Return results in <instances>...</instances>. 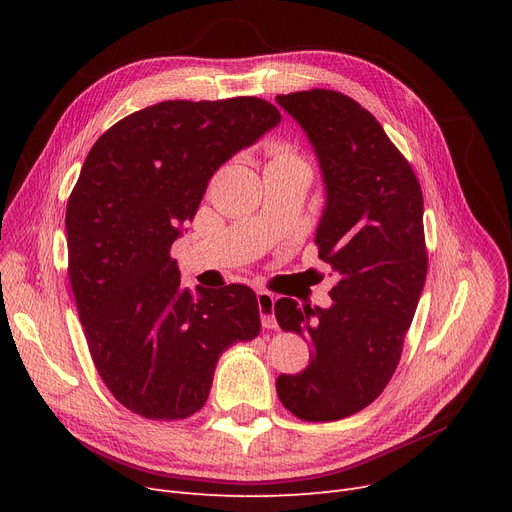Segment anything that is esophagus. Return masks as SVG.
Here are the masks:
<instances>
[{
    "label": "esophagus",
    "instance_id": "obj_1",
    "mask_svg": "<svg viewBox=\"0 0 512 512\" xmlns=\"http://www.w3.org/2000/svg\"><path fill=\"white\" fill-rule=\"evenodd\" d=\"M274 303H276V297L272 292L257 290V305H259V315H261L263 328H270V330L278 328V321H276V315H274Z\"/></svg>",
    "mask_w": 512,
    "mask_h": 512
}]
</instances>
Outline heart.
Returning a JSON list of instances; mask_svg holds the SVG:
<instances>
[{
    "instance_id": "obj_1",
    "label": "heart",
    "mask_w": 512,
    "mask_h": 512,
    "mask_svg": "<svg viewBox=\"0 0 512 512\" xmlns=\"http://www.w3.org/2000/svg\"><path fill=\"white\" fill-rule=\"evenodd\" d=\"M270 155H272V164H280V161H303L292 145L280 143V141L270 145Z\"/></svg>"
}]
</instances>
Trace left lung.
<instances>
[{
    "label": "left lung",
    "instance_id": "obj_1",
    "mask_svg": "<svg viewBox=\"0 0 512 512\" xmlns=\"http://www.w3.org/2000/svg\"><path fill=\"white\" fill-rule=\"evenodd\" d=\"M319 161L326 207L319 259L338 282L332 307L274 305L282 330L311 344V361L276 382L282 405L305 421H336L378 398L400 361L427 276L423 195L409 161L355 99L311 89L278 95Z\"/></svg>",
    "mask_w": 512,
    "mask_h": 512
}]
</instances>
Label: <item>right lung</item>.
<instances>
[{
    "instance_id": "add662e5",
    "label": "right lung",
    "mask_w": 512,
    "mask_h": 512,
    "mask_svg": "<svg viewBox=\"0 0 512 512\" xmlns=\"http://www.w3.org/2000/svg\"><path fill=\"white\" fill-rule=\"evenodd\" d=\"M280 120L257 97L161 101L89 151L66 207L68 276L93 363L132 413L191 417L226 348L259 334L249 286L188 292L170 247L215 170Z\"/></svg>"
}]
</instances>
